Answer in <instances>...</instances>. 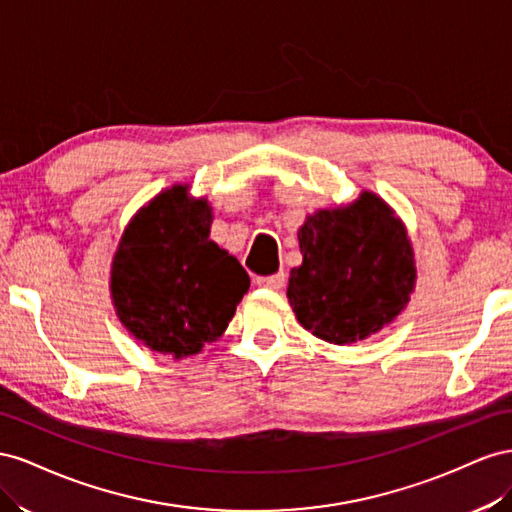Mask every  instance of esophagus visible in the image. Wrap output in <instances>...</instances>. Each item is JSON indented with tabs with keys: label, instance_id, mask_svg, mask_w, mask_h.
I'll use <instances>...</instances> for the list:
<instances>
[{
	"label": "esophagus",
	"instance_id": "esophagus-1",
	"mask_svg": "<svg viewBox=\"0 0 512 512\" xmlns=\"http://www.w3.org/2000/svg\"><path fill=\"white\" fill-rule=\"evenodd\" d=\"M255 283L259 287H266V289H281L285 285V272H276V274H268V276H257Z\"/></svg>",
	"mask_w": 512,
	"mask_h": 512
}]
</instances>
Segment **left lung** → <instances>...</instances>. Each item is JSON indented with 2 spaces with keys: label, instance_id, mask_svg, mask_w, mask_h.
I'll return each mask as SVG.
<instances>
[{
  "label": "left lung",
  "instance_id": "obj_1",
  "mask_svg": "<svg viewBox=\"0 0 512 512\" xmlns=\"http://www.w3.org/2000/svg\"><path fill=\"white\" fill-rule=\"evenodd\" d=\"M298 240L302 266L289 274L287 298L317 339H367L405 309L416 279L414 253L401 221L377 195L315 212Z\"/></svg>",
  "mask_w": 512,
  "mask_h": 512
}]
</instances>
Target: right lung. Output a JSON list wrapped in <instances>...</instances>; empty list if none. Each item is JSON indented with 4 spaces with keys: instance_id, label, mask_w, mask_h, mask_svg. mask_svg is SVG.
I'll return each mask as SVG.
<instances>
[{
    "instance_id": "right-lung-1",
    "label": "right lung",
    "mask_w": 512,
    "mask_h": 512,
    "mask_svg": "<svg viewBox=\"0 0 512 512\" xmlns=\"http://www.w3.org/2000/svg\"><path fill=\"white\" fill-rule=\"evenodd\" d=\"M212 210L186 186L160 193L126 227L111 268L122 324L154 352L184 358L214 343L251 287L246 270L210 240Z\"/></svg>"
}]
</instances>
